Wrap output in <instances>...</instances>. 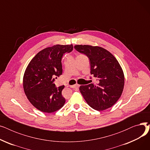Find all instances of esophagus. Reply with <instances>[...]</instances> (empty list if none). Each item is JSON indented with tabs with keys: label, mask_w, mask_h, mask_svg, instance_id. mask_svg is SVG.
<instances>
[{
	"label": "esophagus",
	"mask_w": 150,
	"mask_h": 150,
	"mask_svg": "<svg viewBox=\"0 0 150 150\" xmlns=\"http://www.w3.org/2000/svg\"><path fill=\"white\" fill-rule=\"evenodd\" d=\"M79 87V85L78 84H74V85H72V86H70V88H74V89H75V88H77Z\"/></svg>",
	"instance_id": "obj_1"
}]
</instances>
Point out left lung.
Masks as SVG:
<instances>
[{"mask_svg": "<svg viewBox=\"0 0 150 150\" xmlns=\"http://www.w3.org/2000/svg\"><path fill=\"white\" fill-rule=\"evenodd\" d=\"M73 45H55L38 52L31 60L23 78V87L29 101L44 112H55L64 106L66 100L57 88L53 76L62 75L61 59L66 53L73 50Z\"/></svg>", "mask_w": 150, "mask_h": 150, "instance_id": "left-lung-1", "label": "left lung"}]
</instances>
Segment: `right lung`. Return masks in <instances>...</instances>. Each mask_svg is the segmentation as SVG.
Masks as SVG:
<instances>
[{"label": "right lung", "mask_w": 150, "mask_h": 150, "mask_svg": "<svg viewBox=\"0 0 150 150\" xmlns=\"http://www.w3.org/2000/svg\"><path fill=\"white\" fill-rule=\"evenodd\" d=\"M74 48L90 59L91 74L96 84L81 86L80 91L87 103L97 111L112 107L120 97L125 77L120 64L107 50L98 46L76 45Z\"/></svg>", "instance_id": "obj_1"}]
</instances>
